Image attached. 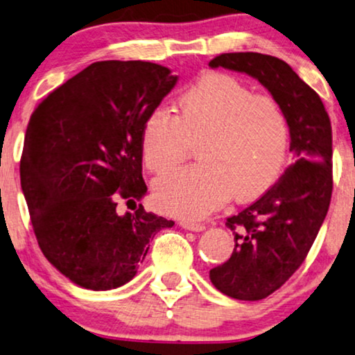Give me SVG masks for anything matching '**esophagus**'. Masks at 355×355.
Masks as SVG:
<instances>
[{
    "instance_id": "34e87169",
    "label": "esophagus",
    "mask_w": 355,
    "mask_h": 355,
    "mask_svg": "<svg viewBox=\"0 0 355 355\" xmlns=\"http://www.w3.org/2000/svg\"><path fill=\"white\" fill-rule=\"evenodd\" d=\"M180 225L187 230H193V232H201V230L206 229L205 224H200V222H190V220H182Z\"/></svg>"
}]
</instances>
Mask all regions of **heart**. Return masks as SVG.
Instances as JSON below:
<instances>
[{
    "mask_svg": "<svg viewBox=\"0 0 355 355\" xmlns=\"http://www.w3.org/2000/svg\"><path fill=\"white\" fill-rule=\"evenodd\" d=\"M289 118L276 98L258 96L237 78L209 73L177 101L157 108L141 133L149 172L168 173L191 154L200 162L154 183L168 214L200 219L235 198L253 200L279 178L289 153Z\"/></svg>",
    "mask_w": 355,
    "mask_h": 355,
    "instance_id": "b5f03b06",
    "label": "heart"
}]
</instances>
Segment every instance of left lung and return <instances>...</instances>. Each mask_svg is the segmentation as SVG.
I'll list each match as a JSON object with an SVG mask.
<instances>
[{
    "label": "left lung",
    "mask_w": 355,
    "mask_h": 355,
    "mask_svg": "<svg viewBox=\"0 0 355 355\" xmlns=\"http://www.w3.org/2000/svg\"><path fill=\"white\" fill-rule=\"evenodd\" d=\"M209 66L258 79L289 118L295 164L252 206L227 217L225 225L235 240L232 257L209 271L211 282L222 294L261 300L305 261L328 212L333 193L331 121L318 94L276 56L222 53Z\"/></svg>",
    "instance_id": "8db88e82"
}]
</instances>
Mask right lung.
<instances>
[{
    "label": "right lung",
    "instance_id": "add662e5",
    "mask_svg": "<svg viewBox=\"0 0 355 355\" xmlns=\"http://www.w3.org/2000/svg\"><path fill=\"white\" fill-rule=\"evenodd\" d=\"M177 76L149 61H97L42 101L27 125L21 187L45 258L74 284L108 291L133 279L149 240L175 222L139 205L141 133Z\"/></svg>",
    "mask_w": 355,
    "mask_h": 355
}]
</instances>
